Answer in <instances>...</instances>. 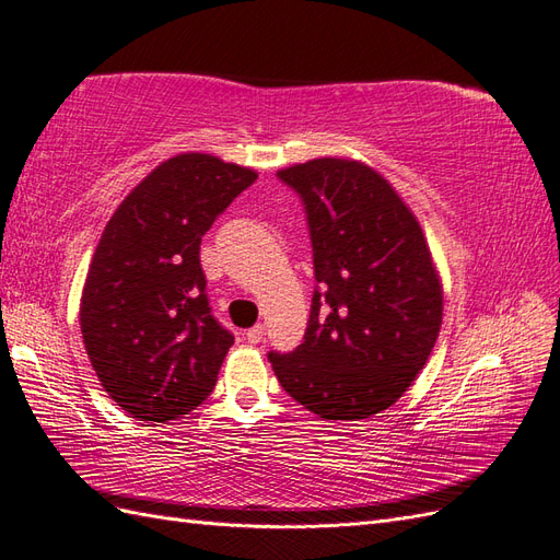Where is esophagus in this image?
<instances>
[{
  "mask_svg": "<svg viewBox=\"0 0 560 560\" xmlns=\"http://www.w3.org/2000/svg\"><path fill=\"white\" fill-rule=\"evenodd\" d=\"M244 337H247V342L249 345H258L264 339V325H254V327H249L247 332H244Z\"/></svg>",
  "mask_w": 560,
  "mask_h": 560,
  "instance_id": "34e87169",
  "label": "esophagus"
}]
</instances>
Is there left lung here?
I'll use <instances>...</instances> for the list:
<instances>
[{"instance_id": "8db88e82", "label": "left lung", "mask_w": 560, "mask_h": 560, "mask_svg": "<svg viewBox=\"0 0 560 560\" xmlns=\"http://www.w3.org/2000/svg\"><path fill=\"white\" fill-rule=\"evenodd\" d=\"M306 207L313 270L304 345L268 359L282 389L323 420L385 411L438 342L444 292L413 211L375 168L323 156L278 171Z\"/></svg>"}]
</instances>
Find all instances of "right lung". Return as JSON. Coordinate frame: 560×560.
<instances>
[{
  "label": "right lung",
  "instance_id": "1",
  "mask_svg": "<svg viewBox=\"0 0 560 560\" xmlns=\"http://www.w3.org/2000/svg\"><path fill=\"white\" fill-rule=\"evenodd\" d=\"M256 175L211 154H177L106 223L80 296V332L102 387L132 418L175 420L215 387L235 339L211 316L199 244Z\"/></svg>",
  "mask_w": 560,
  "mask_h": 560
}]
</instances>
